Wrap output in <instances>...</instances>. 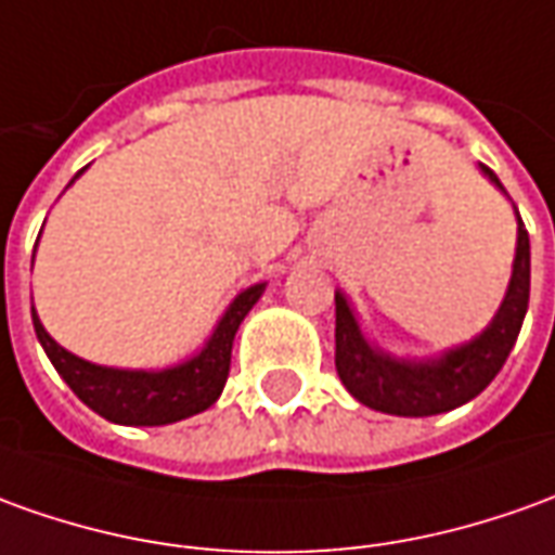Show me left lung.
Listing matches in <instances>:
<instances>
[{
	"label": "left lung",
	"instance_id": "left-lung-1",
	"mask_svg": "<svg viewBox=\"0 0 555 555\" xmlns=\"http://www.w3.org/2000/svg\"><path fill=\"white\" fill-rule=\"evenodd\" d=\"M483 175H489L495 186H502L492 168L483 166ZM529 278H532L529 232L519 217L514 278L495 320L480 338L462 344L431 362H404L372 350L359 332L357 317L347 299L335 293V369L341 384L362 404L396 416L444 414L472 401L502 372L504 359L511 357L517 344L519 326L529 308Z\"/></svg>",
	"mask_w": 555,
	"mask_h": 555
}]
</instances>
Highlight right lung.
<instances>
[{"label": "right lung", "mask_w": 555, "mask_h": 555, "mask_svg": "<svg viewBox=\"0 0 555 555\" xmlns=\"http://www.w3.org/2000/svg\"><path fill=\"white\" fill-rule=\"evenodd\" d=\"M259 296H262V284L244 289L238 299L229 305V311L220 320V326L214 328L205 350L190 362H183L178 369H166V372H117V369L83 362L44 332V326L38 323L36 308H33V323L53 369L87 408H93L95 414L120 426H166V423H178V420L198 414L220 399V392L227 387L235 332Z\"/></svg>", "instance_id": "add662e5"}]
</instances>
